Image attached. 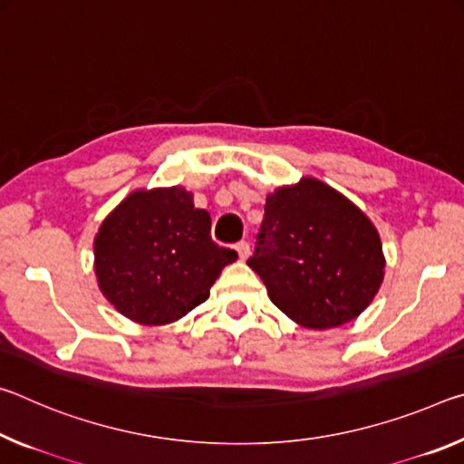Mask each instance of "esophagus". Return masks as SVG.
<instances>
[{"instance_id":"1","label":"esophagus","mask_w":464,"mask_h":464,"mask_svg":"<svg viewBox=\"0 0 464 464\" xmlns=\"http://www.w3.org/2000/svg\"><path fill=\"white\" fill-rule=\"evenodd\" d=\"M237 253H238V256H240V261H245V259H248V255H250V245L246 240H240L238 245H237Z\"/></svg>"}]
</instances>
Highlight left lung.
Segmentation results:
<instances>
[{"label":"left lung","mask_w":464,"mask_h":464,"mask_svg":"<svg viewBox=\"0 0 464 464\" xmlns=\"http://www.w3.org/2000/svg\"><path fill=\"white\" fill-rule=\"evenodd\" d=\"M246 263L282 313L318 331L353 321L384 277L374 224L347 197L310 177L267 195Z\"/></svg>","instance_id":"left-lung-1"}]
</instances>
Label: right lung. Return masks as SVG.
Masks as SVG:
<instances>
[{
  "instance_id": "1",
  "label": "right lung",
  "mask_w": 464,
  "mask_h": 464,
  "mask_svg": "<svg viewBox=\"0 0 464 464\" xmlns=\"http://www.w3.org/2000/svg\"><path fill=\"white\" fill-rule=\"evenodd\" d=\"M237 250L211 240V218L182 187L135 191L94 238V271L104 298L148 326L169 324L209 298Z\"/></svg>"
}]
</instances>
